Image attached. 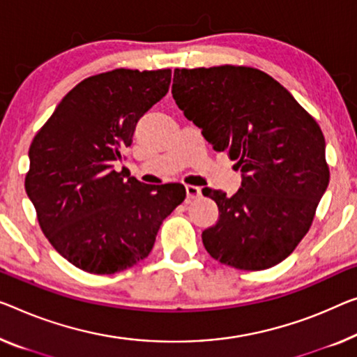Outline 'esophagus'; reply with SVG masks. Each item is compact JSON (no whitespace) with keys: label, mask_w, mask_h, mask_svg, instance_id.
<instances>
[{"label":"esophagus","mask_w":357,"mask_h":357,"mask_svg":"<svg viewBox=\"0 0 357 357\" xmlns=\"http://www.w3.org/2000/svg\"><path fill=\"white\" fill-rule=\"evenodd\" d=\"M185 194H188V199H197L202 195V190L197 185H185Z\"/></svg>","instance_id":"1"}]
</instances>
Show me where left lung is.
I'll return each mask as SVG.
<instances>
[{
	"instance_id": "1",
	"label": "left lung",
	"mask_w": 357,
	"mask_h": 357,
	"mask_svg": "<svg viewBox=\"0 0 357 357\" xmlns=\"http://www.w3.org/2000/svg\"><path fill=\"white\" fill-rule=\"evenodd\" d=\"M173 98L184 116L242 172L236 194L205 188L220 218L202 232L216 261L242 271L273 268L310 231L328 185L326 139L294 96L258 68H176Z\"/></svg>"
}]
</instances>
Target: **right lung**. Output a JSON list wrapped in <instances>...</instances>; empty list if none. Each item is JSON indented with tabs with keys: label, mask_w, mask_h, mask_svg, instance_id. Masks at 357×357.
<instances>
[{
	"label": "right lung",
	"mask_w": 357,
	"mask_h": 357,
	"mask_svg": "<svg viewBox=\"0 0 357 357\" xmlns=\"http://www.w3.org/2000/svg\"><path fill=\"white\" fill-rule=\"evenodd\" d=\"M169 82V68L84 78L31 141L25 192L43 234L78 269L115 274L142 261L165 218L185 199L183 184L151 185L115 169Z\"/></svg>",
	"instance_id": "obj_1"
}]
</instances>
